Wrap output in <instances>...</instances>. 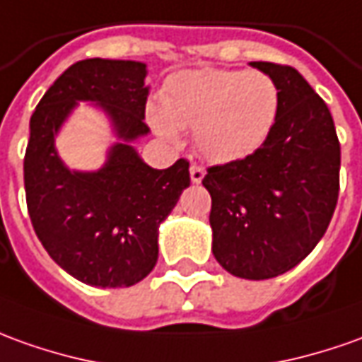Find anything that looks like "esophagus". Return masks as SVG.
Returning a JSON list of instances; mask_svg holds the SVG:
<instances>
[{
    "label": "esophagus",
    "instance_id": "obj_1",
    "mask_svg": "<svg viewBox=\"0 0 362 362\" xmlns=\"http://www.w3.org/2000/svg\"><path fill=\"white\" fill-rule=\"evenodd\" d=\"M191 181L193 183H201L203 181V177H205V167L201 165H191Z\"/></svg>",
    "mask_w": 362,
    "mask_h": 362
}]
</instances>
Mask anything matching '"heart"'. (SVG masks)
Wrapping results in <instances>:
<instances>
[{"instance_id":"obj_1","label":"heart","mask_w":362,"mask_h":362,"mask_svg":"<svg viewBox=\"0 0 362 362\" xmlns=\"http://www.w3.org/2000/svg\"><path fill=\"white\" fill-rule=\"evenodd\" d=\"M278 112L280 90L266 72L199 69L167 81L149 122L167 139H177V128L193 129L201 156L230 163L266 144Z\"/></svg>"}]
</instances>
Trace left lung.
Listing matches in <instances>:
<instances>
[{
	"label": "left lung",
	"instance_id": "1",
	"mask_svg": "<svg viewBox=\"0 0 362 362\" xmlns=\"http://www.w3.org/2000/svg\"><path fill=\"white\" fill-rule=\"evenodd\" d=\"M280 90L270 138L252 156L206 169L213 254L244 280L298 266L327 230L339 197L341 146L323 98L296 69L250 62Z\"/></svg>",
	"mask_w": 362,
	"mask_h": 362
}]
</instances>
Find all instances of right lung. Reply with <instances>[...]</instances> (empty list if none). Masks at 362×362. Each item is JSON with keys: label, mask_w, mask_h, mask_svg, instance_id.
<instances>
[{"label": "right lung", "mask_w": 362, "mask_h": 362, "mask_svg": "<svg viewBox=\"0 0 362 362\" xmlns=\"http://www.w3.org/2000/svg\"><path fill=\"white\" fill-rule=\"evenodd\" d=\"M146 74L138 61L74 62L45 92L29 124L23 175L35 234L62 270L96 288H128L153 270L157 228L191 185L187 159L153 169L129 146L149 132ZM81 100L96 101L124 139L92 174L71 172L54 149L56 132Z\"/></svg>", "instance_id": "obj_1"}]
</instances>
